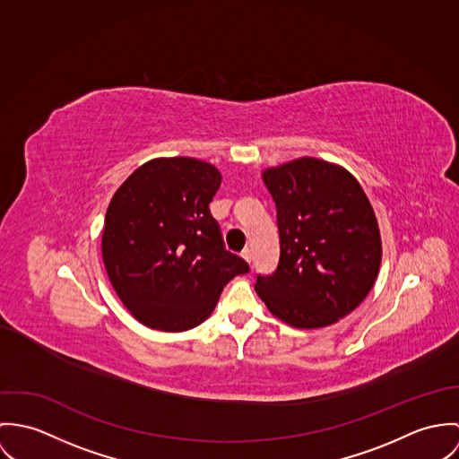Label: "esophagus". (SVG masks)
<instances>
[{
    "label": "esophagus",
    "instance_id": "34e87169",
    "mask_svg": "<svg viewBox=\"0 0 459 459\" xmlns=\"http://www.w3.org/2000/svg\"><path fill=\"white\" fill-rule=\"evenodd\" d=\"M241 256L248 262V264H252V252L247 248V250H243V254H241Z\"/></svg>",
    "mask_w": 459,
    "mask_h": 459
}]
</instances>
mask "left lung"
Returning <instances> with one entry per match:
<instances>
[{
	"mask_svg": "<svg viewBox=\"0 0 459 459\" xmlns=\"http://www.w3.org/2000/svg\"><path fill=\"white\" fill-rule=\"evenodd\" d=\"M262 179L276 204L280 262L256 276L267 309L298 329L336 324L364 301L382 262L378 221L356 178L303 156Z\"/></svg>",
	"mask_w": 459,
	"mask_h": 459,
	"instance_id": "left-lung-1",
	"label": "left lung"
}]
</instances>
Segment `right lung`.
Masks as SVG:
<instances>
[{"label":"right lung","instance_id":"add662e5","mask_svg":"<svg viewBox=\"0 0 459 459\" xmlns=\"http://www.w3.org/2000/svg\"><path fill=\"white\" fill-rule=\"evenodd\" d=\"M221 174L207 161L154 158L134 170L107 207L108 280L146 327L179 333L203 324L223 287L248 264L225 250L209 203Z\"/></svg>","mask_w":459,"mask_h":459}]
</instances>
